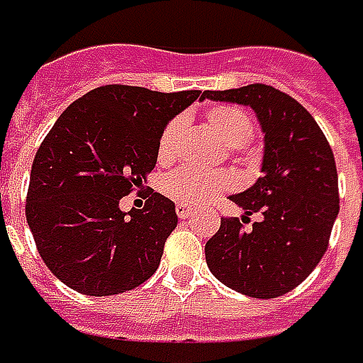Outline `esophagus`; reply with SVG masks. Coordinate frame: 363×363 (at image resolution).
Returning <instances> with one entry per match:
<instances>
[{
	"instance_id": "1",
	"label": "esophagus",
	"mask_w": 363,
	"mask_h": 363,
	"mask_svg": "<svg viewBox=\"0 0 363 363\" xmlns=\"http://www.w3.org/2000/svg\"><path fill=\"white\" fill-rule=\"evenodd\" d=\"M177 214H179V218H182V220H184V218H191L192 216V208L191 206H186V204H177Z\"/></svg>"
}]
</instances>
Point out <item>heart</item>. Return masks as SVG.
Listing matches in <instances>:
<instances>
[{
    "instance_id": "b5f03b06",
    "label": "heart",
    "mask_w": 363,
    "mask_h": 363,
    "mask_svg": "<svg viewBox=\"0 0 363 363\" xmlns=\"http://www.w3.org/2000/svg\"><path fill=\"white\" fill-rule=\"evenodd\" d=\"M204 119L213 127L214 133L224 140V145L230 149H240L252 139V119L238 107L214 105L206 111ZM182 127H184L182 117L172 119L164 127V130L161 133V140H159V159L161 161H171L174 157ZM233 184L234 179L228 172L204 174V172L182 169V171H177L167 179L164 191L174 201H181L184 204H191V206H199V204H206L208 201H213L214 196L223 194L224 191H230Z\"/></svg>"
}]
</instances>
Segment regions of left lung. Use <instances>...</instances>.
<instances>
[{
	"label": "left lung",
	"instance_id": "left-lung-1",
	"mask_svg": "<svg viewBox=\"0 0 363 363\" xmlns=\"http://www.w3.org/2000/svg\"><path fill=\"white\" fill-rule=\"evenodd\" d=\"M202 99L250 107L264 135L260 179L230 194L242 208L223 218L204 246L216 280L250 298H278L302 284L326 252L340 213L334 152L308 111L290 95L268 85L204 91Z\"/></svg>",
	"mask_w": 363,
	"mask_h": 363
}]
</instances>
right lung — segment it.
<instances>
[{
  "instance_id": "1",
  "label": "right lung",
  "mask_w": 363,
  "mask_h": 363,
  "mask_svg": "<svg viewBox=\"0 0 363 363\" xmlns=\"http://www.w3.org/2000/svg\"><path fill=\"white\" fill-rule=\"evenodd\" d=\"M202 95L105 85L61 113L31 164L26 216L43 262L63 284L113 296L157 272L179 223L174 202L150 192L145 208L129 213L119 202L147 182L169 121Z\"/></svg>"
}]
</instances>
